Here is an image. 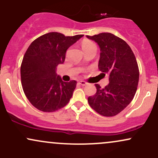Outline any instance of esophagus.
Returning <instances> with one entry per match:
<instances>
[{
  "label": "esophagus",
  "mask_w": 158,
  "mask_h": 158,
  "mask_svg": "<svg viewBox=\"0 0 158 158\" xmlns=\"http://www.w3.org/2000/svg\"><path fill=\"white\" fill-rule=\"evenodd\" d=\"M79 84H80L81 85H82V86H85V85H86L87 84H88V83H87L86 81H83V80H81V81H79Z\"/></svg>",
  "instance_id": "34e87169"
}]
</instances>
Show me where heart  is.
Masks as SVG:
<instances>
[{"label":"heart","instance_id":"1","mask_svg":"<svg viewBox=\"0 0 158 158\" xmlns=\"http://www.w3.org/2000/svg\"><path fill=\"white\" fill-rule=\"evenodd\" d=\"M93 45L95 44H94V43L92 42V41H88V40H85V41H83L82 43H81V48H82L83 50H85V49L90 48V47L93 46Z\"/></svg>","mask_w":158,"mask_h":158}]
</instances>
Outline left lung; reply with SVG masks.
<instances>
[{
	"mask_svg": "<svg viewBox=\"0 0 158 158\" xmlns=\"http://www.w3.org/2000/svg\"><path fill=\"white\" fill-rule=\"evenodd\" d=\"M86 36L99 45L98 68L105 76H109V84L104 88L95 85L97 93L88 97V103L98 114L113 117L130 104L137 91L139 68L135 56L129 45L114 34Z\"/></svg>",
	"mask_w": 158,
	"mask_h": 158,
	"instance_id": "left-lung-1",
	"label": "left lung"
}]
</instances>
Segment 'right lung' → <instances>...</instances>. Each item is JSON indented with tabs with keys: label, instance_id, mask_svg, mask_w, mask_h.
<instances>
[{
	"label": "right lung",
	"instance_id": "right-lung-1",
	"mask_svg": "<svg viewBox=\"0 0 158 158\" xmlns=\"http://www.w3.org/2000/svg\"><path fill=\"white\" fill-rule=\"evenodd\" d=\"M82 36L52 32L40 36L29 46L21 66V85L28 100L37 109L53 112L69 102L77 82L63 81L56 68L64 63L67 50Z\"/></svg>",
	"mask_w": 158,
	"mask_h": 158
}]
</instances>
